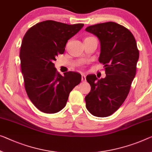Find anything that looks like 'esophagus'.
Here are the masks:
<instances>
[{
  "label": "esophagus",
  "mask_w": 152,
  "mask_h": 152,
  "mask_svg": "<svg viewBox=\"0 0 152 152\" xmlns=\"http://www.w3.org/2000/svg\"><path fill=\"white\" fill-rule=\"evenodd\" d=\"M81 81H82V82H85V81H86V77L85 75H81Z\"/></svg>",
  "instance_id": "1"
}]
</instances>
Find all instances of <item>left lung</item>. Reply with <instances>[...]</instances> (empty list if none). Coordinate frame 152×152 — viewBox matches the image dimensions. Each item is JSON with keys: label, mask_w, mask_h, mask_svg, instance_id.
<instances>
[{"label": "left lung", "mask_w": 152, "mask_h": 152, "mask_svg": "<svg viewBox=\"0 0 152 152\" xmlns=\"http://www.w3.org/2000/svg\"><path fill=\"white\" fill-rule=\"evenodd\" d=\"M86 30L99 39V60L106 73L104 79H99L94 74L86 77L91 90L85 97L86 106L93 115L104 118L115 112L126 99L136 75L139 52L132 32L115 22L90 26Z\"/></svg>", "instance_id": "8db88e82"}]
</instances>
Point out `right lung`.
Listing matches in <instances>:
<instances>
[{
  "mask_svg": "<svg viewBox=\"0 0 152 152\" xmlns=\"http://www.w3.org/2000/svg\"><path fill=\"white\" fill-rule=\"evenodd\" d=\"M83 26L46 20L30 28L24 36L20 58L25 90L34 105L43 113L62 110L70 92L81 82L79 73L69 71L61 75L53 61Z\"/></svg>",
  "mask_w": 152,
  "mask_h": 152,
  "instance_id": "obj_1",
  "label": "right lung"
}]
</instances>
